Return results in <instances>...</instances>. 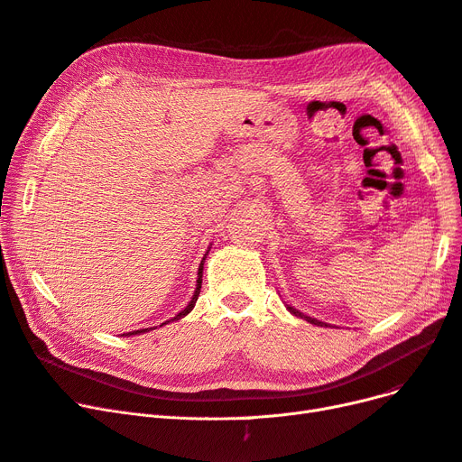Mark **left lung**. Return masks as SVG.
Segmentation results:
<instances>
[{
    "instance_id": "1",
    "label": "left lung",
    "mask_w": 462,
    "mask_h": 462,
    "mask_svg": "<svg viewBox=\"0 0 462 462\" xmlns=\"http://www.w3.org/2000/svg\"><path fill=\"white\" fill-rule=\"evenodd\" d=\"M287 306V310L291 312L293 316H297V318H302V319H306L309 323H314V326H319V328H331L329 323H326V321H319V319H316V318H310V316H306V314H302L300 310H297V309H293V306H289V304H285Z\"/></svg>"
}]
</instances>
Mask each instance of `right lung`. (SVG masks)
Returning <instances> with one entry per match:
<instances>
[{"label": "right lung", "instance_id": "add662e5", "mask_svg": "<svg viewBox=\"0 0 462 462\" xmlns=\"http://www.w3.org/2000/svg\"><path fill=\"white\" fill-rule=\"evenodd\" d=\"M211 249V247H209ZM209 249H208V253H205V257L201 259V264H199V268H198V280H196V291H194V295H192V300L188 302V306L184 310H180L175 318H171L169 321H177V319H180V318H184L186 314H190L192 312V309L196 306V300H198V297H199V289H201V276H203V263H205V259H208V254H209ZM169 321H165V323H169ZM165 323H162V326H165ZM160 326V328H162ZM150 329H156V328H150ZM150 329H136V331H129V333H124V337H133V335H143V333H148Z\"/></svg>", "mask_w": 462, "mask_h": 462}]
</instances>
